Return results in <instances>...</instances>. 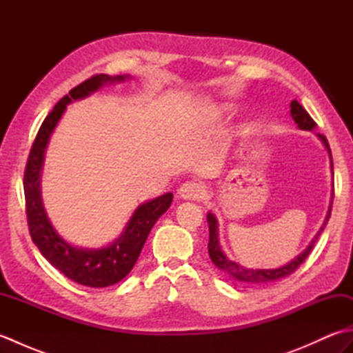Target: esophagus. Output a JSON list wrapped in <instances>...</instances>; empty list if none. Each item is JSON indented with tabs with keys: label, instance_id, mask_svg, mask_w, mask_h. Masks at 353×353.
Instances as JSON below:
<instances>
[{
	"label": "esophagus",
	"instance_id": "34e87169",
	"mask_svg": "<svg viewBox=\"0 0 353 353\" xmlns=\"http://www.w3.org/2000/svg\"><path fill=\"white\" fill-rule=\"evenodd\" d=\"M206 194L205 186L199 182H186L179 190V196L183 200H200Z\"/></svg>",
	"mask_w": 353,
	"mask_h": 353
}]
</instances>
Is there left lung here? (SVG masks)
Listing matches in <instances>:
<instances>
[{
  "mask_svg": "<svg viewBox=\"0 0 353 353\" xmlns=\"http://www.w3.org/2000/svg\"><path fill=\"white\" fill-rule=\"evenodd\" d=\"M291 117L294 119V123L297 124V127L301 130H310L312 132L316 129V121L310 117L308 112L303 109V106L297 100H292L291 101ZM317 137L320 138V141L323 142L325 147L327 148L329 152V159H331V170H332V176H334V163H332V154H331V148H329L327 144V139L323 137V134L317 133ZM332 200H334V190H332V197H331V205H329L327 209V214H326V219L323 221V226L320 228V230L317 232V235L314 236L312 241L310 243V245L306 247V249L299 254L297 258L292 259L288 264H285L279 268H273V270H264V268H245L243 265H239L238 262L235 261H230L224 252L221 250L220 243H219V223H216L215 215L209 212L208 214V224H209V243H208V252H209V256H211V261L215 264V267H219L223 272H226L228 274H230L234 277L235 281H239L241 283L245 285H262V283H268V282H273L277 279H282V277L288 276L291 273H294L296 270L299 268V265L302 264V262L306 259V256L311 253L314 244L319 239L320 234L323 232V229L326 228V224L329 221V216H331V211H332Z\"/></svg>",
  "mask_w": 353,
  "mask_h": 353,
  "instance_id": "1",
  "label": "left lung"
}]
</instances>
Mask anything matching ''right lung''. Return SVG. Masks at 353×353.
Returning a JSON list of instances; mask_svg holds the SVG:
<instances>
[{"label":"right lung","instance_id":"obj_1","mask_svg":"<svg viewBox=\"0 0 353 353\" xmlns=\"http://www.w3.org/2000/svg\"><path fill=\"white\" fill-rule=\"evenodd\" d=\"M129 76L110 77L108 74L85 80L83 83L72 88L68 95L59 101L48 117L43 119L36 139L30 150L28 161L24 172V194H26V212L30 236L42 256L52 267L70 277L71 281L92 288H103L114 285L130 273L134 262L138 261L142 247L150 230L154 226L157 219L167 212L172 201V194L167 192L161 197L142 203L133 212L132 219L127 223L123 234L114 243L103 249H83L72 245L57 234L52 228L45 212L41 197V171L43 165L45 148L48 145L51 133L54 132L59 119L62 118L66 104L74 100L85 99L106 83L124 81Z\"/></svg>","mask_w":353,"mask_h":353}]
</instances>
